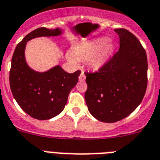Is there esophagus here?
Here are the masks:
<instances>
[{
  "label": "esophagus",
  "instance_id": "34e87169",
  "mask_svg": "<svg viewBox=\"0 0 160 160\" xmlns=\"http://www.w3.org/2000/svg\"><path fill=\"white\" fill-rule=\"evenodd\" d=\"M85 79H86L85 74H84V73H83V72H82L81 74H80V76H79V81L83 82V81H85Z\"/></svg>",
  "mask_w": 160,
  "mask_h": 160
}]
</instances>
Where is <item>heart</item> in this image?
I'll list each match as a JSON object with an SVG mask.
<instances>
[{"mask_svg":"<svg viewBox=\"0 0 160 160\" xmlns=\"http://www.w3.org/2000/svg\"><path fill=\"white\" fill-rule=\"evenodd\" d=\"M107 38H97L78 45L73 49V55L69 52L67 57L69 61L77 63L78 60L87 61V63L93 69H99L108 61L114 50L112 43H107Z\"/></svg>","mask_w":160,"mask_h":160,"instance_id":"obj_1","label":"heart"}]
</instances>
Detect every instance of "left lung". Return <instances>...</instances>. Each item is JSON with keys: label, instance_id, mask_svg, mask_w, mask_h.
<instances>
[{"label": "left lung", "instance_id": "8db88e82", "mask_svg": "<svg viewBox=\"0 0 160 160\" xmlns=\"http://www.w3.org/2000/svg\"><path fill=\"white\" fill-rule=\"evenodd\" d=\"M120 49L99 70L85 75V99L88 110L99 121L113 123L127 117L137 108L147 87V57L133 34L115 29Z\"/></svg>", "mask_w": 160, "mask_h": 160}]
</instances>
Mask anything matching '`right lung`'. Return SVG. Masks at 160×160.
I'll return each instance as SVG.
<instances>
[{
  "label": "right lung",
  "mask_w": 160,
  "mask_h": 160,
  "mask_svg": "<svg viewBox=\"0 0 160 160\" xmlns=\"http://www.w3.org/2000/svg\"><path fill=\"white\" fill-rule=\"evenodd\" d=\"M61 30L40 27L27 35L17 45L11 61L9 85L15 100L23 111L35 119L48 120L62 112L70 91L76 86L81 71L65 72L57 65L47 72L31 69L25 60L27 41L40 36H57Z\"/></svg>",
  "instance_id": "add662e5"
}]
</instances>
